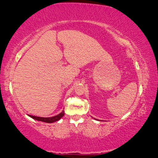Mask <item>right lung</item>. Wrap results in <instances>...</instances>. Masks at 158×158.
I'll use <instances>...</instances> for the list:
<instances>
[{
  "mask_svg": "<svg viewBox=\"0 0 158 158\" xmlns=\"http://www.w3.org/2000/svg\"><path fill=\"white\" fill-rule=\"evenodd\" d=\"M64 115V111H62L60 114H57V115H56L55 116H52V117L44 118V117H39V116H31V115H29V116L32 118H34V119L40 121V122H44L47 123H53L55 122H57L58 120H60Z\"/></svg>",
  "mask_w": 158,
  "mask_h": 158,
  "instance_id": "add662e5",
  "label": "right lung"
}]
</instances>
